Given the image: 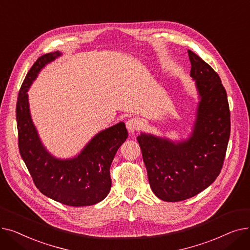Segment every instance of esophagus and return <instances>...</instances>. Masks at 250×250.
Segmentation results:
<instances>
[{
  "mask_svg": "<svg viewBox=\"0 0 250 250\" xmlns=\"http://www.w3.org/2000/svg\"><path fill=\"white\" fill-rule=\"evenodd\" d=\"M125 125H126L128 133L134 134L136 130H138L142 127V122L137 117H132V118H129V120L126 121Z\"/></svg>",
  "mask_w": 250,
  "mask_h": 250,
  "instance_id": "esophagus-1",
  "label": "esophagus"
}]
</instances>
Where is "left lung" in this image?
Segmentation results:
<instances>
[{
    "instance_id": "obj_1",
    "label": "left lung",
    "mask_w": 250,
    "mask_h": 250,
    "mask_svg": "<svg viewBox=\"0 0 250 250\" xmlns=\"http://www.w3.org/2000/svg\"><path fill=\"white\" fill-rule=\"evenodd\" d=\"M188 52L200 98L190 136L179 142L146 133L137 138L150 187L165 202L190 199L211 186L221 172L230 137L229 104L219 75Z\"/></svg>"
}]
</instances>
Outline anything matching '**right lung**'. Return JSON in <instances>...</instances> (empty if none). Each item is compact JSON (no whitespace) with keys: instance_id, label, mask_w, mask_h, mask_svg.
I'll use <instances>...</instances> for the list:
<instances>
[{"instance_id":"1","label":"right lung","mask_w":250,"mask_h":250,"mask_svg":"<svg viewBox=\"0 0 250 250\" xmlns=\"http://www.w3.org/2000/svg\"><path fill=\"white\" fill-rule=\"evenodd\" d=\"M61 56L62 52L54 51L38 58L24 79L16 105L19 151L42 193L71 207L92 206L110 190V165L127 130L123 122L105 128L70 159H59L45 149L32 122L27 91L45 64Z\"/></svg>"}]
</instances>
